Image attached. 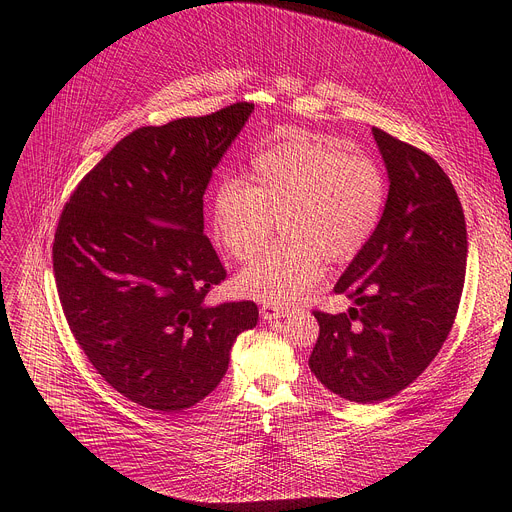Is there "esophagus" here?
Segmentation results:
<instances>
[{
    "label": "esophagus",
    "mask_w": 512,
    "mask_h": 512,
    "mask_svg": "<svg viewBox=\"0 0 512 512\" xmlns=\"http://www.w3.org/2000/svg\"><path fill=\"white\" fill-rule=\"evenodd\" d=\"M259 312H261L263 320H277V318H283L287 314V308L275 306V304H263Z\"/></svg>",
    "instance_id": "obj_1"
}]
</instances>
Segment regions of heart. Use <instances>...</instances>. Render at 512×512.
Instances as JSON below:
<instances>
[{"label":"heart","instance_id":"1","mask_svg":"<svg viewBox=\"0 0 512 512\" xmlns=\"http://www.w3.org/2000/svg\"><path fill=\"white\" fill-rule=\"evenodd\" d=\"M385 204L381 170L328 137L291 131L251 160V184L227 178L212 200V231L235 259H253L283 221L285 243L239 275L247 296L300 300L324 275V255L352 257L375 233Z\"/></svg>","mask_w":512,"mask_h":512}]
</instances>
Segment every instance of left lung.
<instances>
[{"label": "left lung", "instance_id": "obj_1", "mask_svg": "<svg viewBox=\"0 0 512 512\" xmlns=\"http://www.w3.org/2000/svg\"><path fill=\"white\" fill-rule=\"evenodd\" d=\"M389 194L375 233L362 245L336 294L348 312H314L310 354L316 379L354 403L385 401L413 383L440 352L458 314L468 233L458 194L431 156L373 127Z\"/></svg>", "mask_w": 512, "mask_h": 512}]
</instances>
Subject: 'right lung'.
Instances as JSON below:
<instances>
[{"instance_id":"1","label":"right lung","mask_w":512,"mask_h":512,"mask_svg":"<svg viewBox=\"0 0 512 512\" xmlns=\"http://www.w3.org/2000/svg\"><path fill=\"white\" fill-rule=\"evenodd\" d=\"M255 105L141 127L81 180L54 235L52 263L72 336L129 401L178 413L223 381L253 302L210 306L227 271L204 235L212 170Z\"/></svg>"}]
</instances>
